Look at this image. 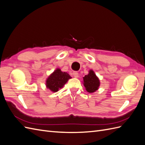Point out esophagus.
<instances>
[{
    "instance_id": "obj_1",
    "label": "esophagus",
    "mask_w": 145,
    "mask_h": 145,
    "mask_svg": "<svg viewBox=\"0 0 145 145\" xmlns=\"http://www.w3.org/2000/svg\"><path fill=\"white\" fill-rule=\"evenodd\" d=\"M73 76H74V77H76V78H77L78 77V73L77 72H73Z\"/></svg>"
}]
</instances>
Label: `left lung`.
Wrapping results in <instances>:
<instances>
[{
  "instance_id": "1",
  "label": "left lung",
  "mask_w": 145,
  "mask_h": 145,
  "mask_svg": "<svg viewBox=\"0 0 145 145\" xmlns=\"http://www.w3.org/2000/svg\"><path fill=\"white\" fill-rule=\"evenodd\" d=\"M83 85L89 93H93L99 89L100 80L93 70H89V74L83 77Z\"/></svg>"
}]
</instances>
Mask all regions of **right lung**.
Here are the masks:
<instances>
[{
	"label": "right lung",
	"instance_id": "add662e5",
	"mask_svg": "<svg viewBox=\"0 0 145 145\" xmlns=\"http://www.w3.org/2000/svg\"><path fill=\"white\" fill-rule=\"evenodd\" d=\"M71 77L66 72H62L57 68L48 77L46 80V86L48 89L52 92H57L62 88Z\"/></svg>",
	"mask_w": 145,
	"mask_h": 145
}]
</instances>
